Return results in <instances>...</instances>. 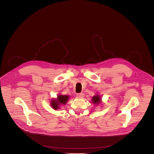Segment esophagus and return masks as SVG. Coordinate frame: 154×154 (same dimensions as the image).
Returning <instances> with one entry per match:
<instances>
[{
  "instance_id": "esophagus-1",
  "label": "esophagus",
  "mask_w": 154,
  "mask_h": 154,
  "mask_svg": "<svg viewBox=\"0 0 154 154\" xmlns=\"http://www.w3.org/2000/svg\"><path fill=\"white\" fill-rule=\"evenodd\" d=\"M77 97L78 98H83L84 97V94L83 93H77Z\"/></svg>"
}]
</instances>
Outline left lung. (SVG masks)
Returning <instances> with one entry per match:
<instances>
[{
	"instance_id": "obj_1",
	"label": "left lung",
	"mask_w": 154,
	"mask_h": 154,
	"mask_svg": "<svg viewBox=\"0 0 154 154\" xmlns=\"http://www.w3.org/2000/svg\"><path fill=\"white\" fill-rule=\"evenodd\" d=\"M91 102L95 104V105H98V104H100L102 103V98L100 96L98 95V94H95V95H94L92 97Z\"/></svg>"
}]
</instances>
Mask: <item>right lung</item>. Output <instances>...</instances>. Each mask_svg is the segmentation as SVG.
Returning a JSON list of instances; mask_svg holds the SVG:
<instances>
[{
  "mask_svg": "<svg viewBox=\"0 0 154 154\" xmlns=\"http://www.w3.org/2000/svg\"><path fill=\"white\" fill-rule=\"evenodd\" d=\"M69 98H70V96L59 94L56 98L52 99L51 101V106L54 110L60 109L61 106L66 105Z\"/></svg>",
  "mask_w": 154,
  "mask_h": 154,
  "instance_id": "1",
  "label": "right lung"
}]
</instances>
